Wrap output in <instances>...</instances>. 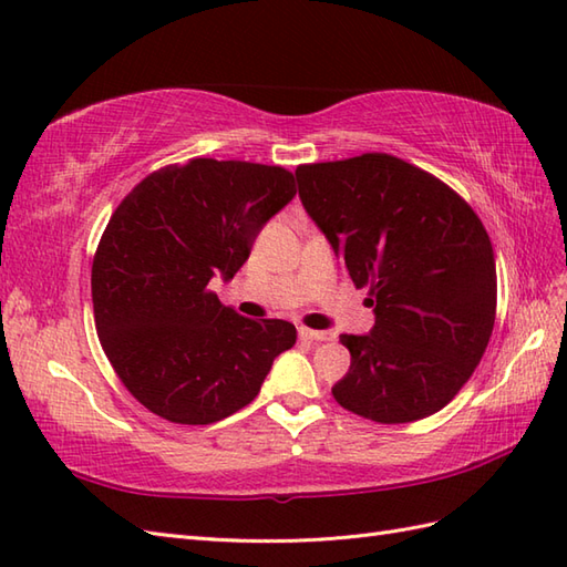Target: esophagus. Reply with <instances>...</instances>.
<instances>
[{"mask_svg":"<svg viewBox=\"0 0 567 567\" xmlns=\"http://www.w3.org/2000/svg\"><path fill=\"white\" fill-rule=\"evenodd\" d=\"M299 339H305V341H317V343H321V341H331V339H333V333H331V331H317V329L299 327Z\"/></svg>","mask_w":567,"mask_h":567,"instance_id":"1","label":"esophagus"}]
</instances>
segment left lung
I'll return each mask as SVG.
<instances>
[{
	"label": "left lung",
	"instance_id": "left-lung-1",
	"mask_svg": "<svg viewBox=\"0 0 567 567\" xmlns=\"http://www.w3.org/2000/svg\"><path fill=\"white\" fill-rule=\"evenodd\" d=\"M295 175L307 214L375 307L368 336H341L351 368L333 400L378 424L436 414L495 329L497 270L483 221L436 175L390 153L299 165Z\"/></svg>",
	"mask_w": 567,
	"mask_h": 567
}]
</instances>
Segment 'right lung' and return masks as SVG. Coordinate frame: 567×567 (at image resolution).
<instances>
[{
  "label": "right lung",
  "mask_w": 567,
  "mask_h": 567,
  "mask_svg": "<svg viewBox=\"0 0 567 567\" xmlns=\"http://www.w3.org/2000/svg\"><path fill=\"white\" fill-rule=\"evenodd\" d=\"M297 195L280 165L192 158L143 177L92 260L106 358L136 400L173 424L207 426L256 400L297 341L282 319H246L209 290L231 280L262 224Z\"/></svg>",
  "instance_id": "1"
}]
</instances>
